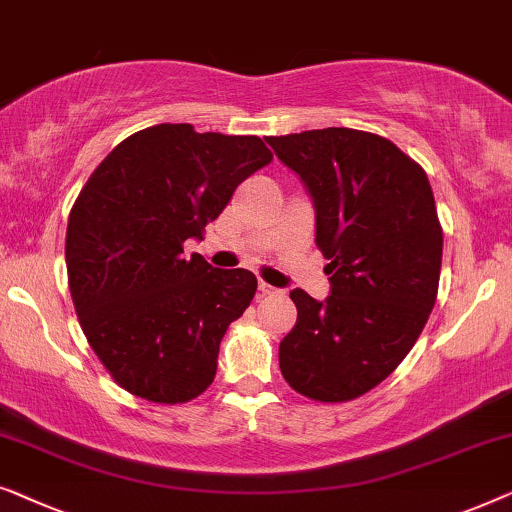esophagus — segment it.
<instances>
[{
    "instance_id": "34e87169",
    "label": "esophagus",
    "mask_w": 512,
    "mask_h": 512,
    "mask_svg": "<svg viewBox=\"0 0 512 512\" xmlns=\"http://www.w3.org/2000/svg\"><path fill=\"white\" fill-rule=\"evenodd\" d=\"M257 290H259V297H269V294H276L278 292L276 287H271L269 283H264V280H259Z\"/></svg>"
}]
</instances>
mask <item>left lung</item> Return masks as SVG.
I'll return each mask as SVG.
<instances>
[{"label":"left lung","instance_id":"8db88e82","mask_svg":"<svg viewBox=\"0 0 512 512\" xmlns=\"http://www.w3.org/2000/svg\"><path fill=\"white\" fill-rule=\"evenodd\" d=\"M266 143L311 194L331 276L325 301L290 292L297 325L280 341V371L308 399H357L403 362L436 304L443 229L434 192L385 136L327 127Z\"/></svg>","mask_w":512,"mask_h":512}]
</instances>
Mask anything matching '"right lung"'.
Masks as SVG:
<instances>
[{
	"instance_id": "obj_1",
	"label": "right lung",
	"mask_w": 512,
	"mask_h": 512,
	"mask_svg": "<svg viewBox=\"0 0 512 512\" xmlns=\"http://www.w3.org/2000/svg\"><path fill=\"white\" fill-rule=\"evenodd\" d=\"M273 160L259 136L155 125L120 141L69 213V290L83 334L122 390L153 403L199 397L220 341L255 297L246 269L183 255L236 187Z\"/></svg>"
}]
</instances>
